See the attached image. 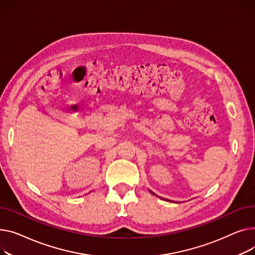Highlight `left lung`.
<instances>
[{"label": "left lung", "mask_w": 255, "mask_h": 255, "mask_svg": "<svg viewBox=\"0 0 255 255\" xmlns=\"http://www.w3.org/2000/svg\"><path fill=\"white\" fill-rule=\"evenodd\" d=\"M150 192H151V193H152V194H155V193H153V192H152V191H150ZM159 199H161V198H160V197H159ZM163 200H166V199H163ZM166 201H169V200H166Z\"/></svg>", "instance_id": "left-lung-1"}]
</instances>
